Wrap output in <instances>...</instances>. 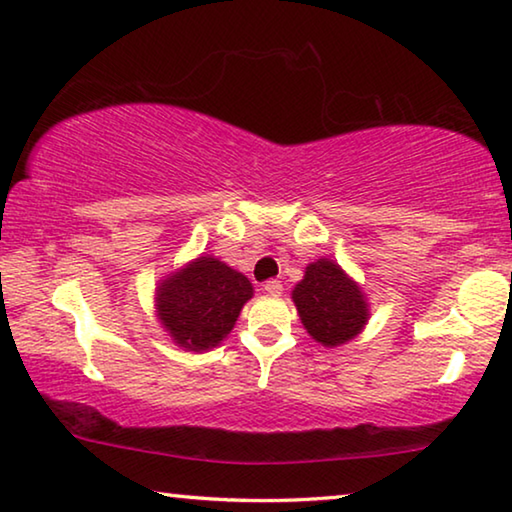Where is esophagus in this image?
I'll list each match as a JSON object with an SVG mask.
<instances>
[{
	"label": "esophagus",
	"instance_id": "obj_1",
	"mask_svg": "<svg viewBox=\"0 0 512 512\" xmlns=\"http://www.w3.org/2000/svg\"><path fill=\"white\" fill-rule=\"evenodd\" d=\"M264 291H266V294H271V296H278V294H282V285H280V280H269V282H264Z\"/></svg>",
	"mask_w": 512,
	"mask_h": 512
}]
</instances>
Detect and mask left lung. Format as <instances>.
I'll return each mask as SVG.
<instances>
[{
	"instance_id": "1",
	"label": "left lung",
	"mask_w": 512,
	"mask_h": 512,
	"mask_svg": "<svg viewBox=\"0 0 512 512\" xmlns=\"http://www.w3.org/2000/svg\"><path fill=\"white\" fill-rule=\"evenodd\" d=\"M291 298L303 326L323 346H339L353 339L369 316L358 285L330 259L307 266Z\"/></svg>"
}]
</instances>
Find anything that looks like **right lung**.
Segmentation results:
<instances>
[{"label": "right lung", "instance_id": "right-lung-1", "mask_svg": "<svg viewBox=\"0 0 512 512\" xmlns=\"http://www.w3.org/2000/svg\"><path fill=\"white\" fill-rule=\"evenodd\" d=\"M250 296L253 287L246 275L214 257H200L161 282L157 307L161 323L177 344L205 351L232 330Z\"/></svg>", "mask_w": 512, "mask_h": 512}]
</instances>
